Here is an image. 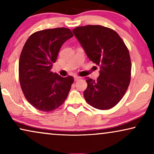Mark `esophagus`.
Returning a JSON list of instances; mask_svg holds the SVG:
<instances>
[{"label":"esophagus","mask_w":154,"mask_h":154,"mask_svg":"<svg viewBox=\"0 0 154 154\" xmlns=\"http://www.w3.org/2000/svg\"><path fill=\"white\" fill-rule=\"evenodd\" d=\"M80 79H81V77H79V76H74V80H75V81H79V80H80Z\"/></svg>","instance_id":"1"}]
</instances>
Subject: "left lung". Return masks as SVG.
<instances>
[{"instance_id":"left-lung-1","label":"left lung","mask_w":154,"mask_h":154,"mask_svg":"<svg viewBox=\"0 0 154 154\" xmlns=\"http://www.w3.org/2000/svg\"><path fill=\"white\" fill-rule=\"evenodd\" d=\"M73 32L90 60L100 68L96 81L85 78V101L100 110L113 108L123 98L131 79L127 46L114 30L100 25L78 26Z\"/></svg>"}]
</instances>
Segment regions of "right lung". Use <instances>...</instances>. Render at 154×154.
Here are the masks:
<instances>
[{
    "label": "right lung",
    "mask_w": 154,
    "mask_h": 154,
    "mask_svg": "<svg viewBox=\"0 0 154 154\" xmlns=\"http://www.w3.org/2000/svg\"><path fill=\"white\" fill-rule=\"evenodd\" d=\"M73 36L69 29H49L31 34L19 61V79L27 101L44 112L55 110L64 102L73 76H60L51 71L63 43Z\"/></svg>",
    "instance_id": "1"
}]
</instances>
